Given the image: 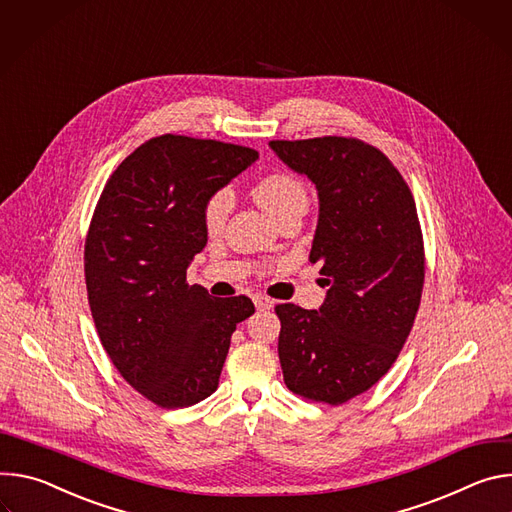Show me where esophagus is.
Wrapping results in <instances>:
<instances>
[{"label": "esophagus", "mask_w": 512, "mask_h": 512, "mask_svg": "<svg viewBox=\"0 0 512 512\" xmlns=\"http://www.w3.org/2000/svg\"><path fill=\"white\" fill-rule=\"evenodd\" d=\"M252 301H254L256 309H270V307L274 305V301H272V299H268V297H264V295H254V297H252Z\"/></svg>", "instance_id": "1"}]
</instances>
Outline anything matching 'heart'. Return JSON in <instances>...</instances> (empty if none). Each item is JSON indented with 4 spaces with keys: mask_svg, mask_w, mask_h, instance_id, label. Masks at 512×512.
<instances>
[{
    "mask_svg": "<svg viewBox=\"0 0 512 512\" xmlns=\"http://www.w3.org/2000/svg\"><path fill=\"white\" fill-rule=\"evenodd\" d=\"M252 195L258 201V205L264 207L272 217H276L282 209L289 207L291 203H295L299 199H307L303 183L289 173L266 175L264 179H260L254 185ZM230 203H232L230 191H225V189L215 191L207 199V203L203 207V225L209 234L217 232L223 225L227 211H230Z\"/></svg>",
    "mask_w": 512,
    "mask_h": 512,
    "instance_id": "b5f03b06",
    "label": "heart"
}]
</instances>
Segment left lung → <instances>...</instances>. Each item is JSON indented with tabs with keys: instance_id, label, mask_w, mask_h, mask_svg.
Returning <instances> with one entry per match:
<instances>
[{
	"instance_id": "obj_1",
	"label": "left lung",
	"mask_w": 512,
	"mask_h": 512,
	"mask_svg": "<svg viewBox=\"0 0 512 512\" xmlns=\"http://www.w3.org/2000/svg\"><path fill=\"white\" fill-rule=\"evenodd\" d=\"M319 191L309 260L329 285L319 311L276 305L285 384L313 403L344 405L399 358L425 282V246L409 185L386 154L358 138L272 140Z\"/></svg>"
}]
</instances>
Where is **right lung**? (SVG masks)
<instances>
[{
    "mask_svg": "<svg viewBox=\"0 0 512 512\" xmlns=\"http://www.w3.org/2000/svg\"><path fill=\"white\" fill-rule=\"evenodd\" d=\"M258 152L162 134L107 179L85 238V285L101 346L122 378L160 409L215 392L236 325L254 313L240 295L189 287L187 266L207 244V199Z\"/></svg>",
    "mask_w": 512,
    "mask_h": 512,
    "instance_id": "add662e5",
    "label": "right lung"
}]
</instances>
